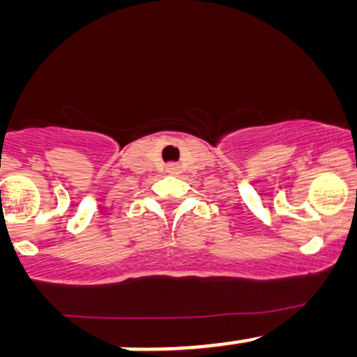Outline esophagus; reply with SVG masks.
<instances>
[{"label":"esophagus","mask_w":357,"mask_h":357,"mask_svg":"<svg viewBox=\"0 0 357 357\" xmlns=\"http://www.w3.org/2000/svg\"><path fill=\"white\" fill-rule=\"evenodd\" d=\"M167 172L169 174H179V165L172 162V164L167 165Z\"/></svg>","instance_id":"esophagus-1"}]
</instances>
